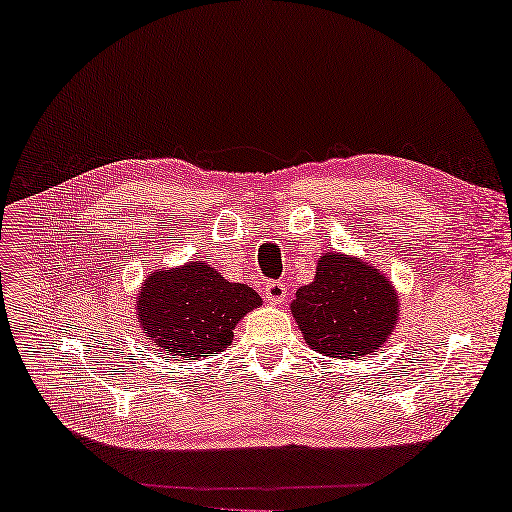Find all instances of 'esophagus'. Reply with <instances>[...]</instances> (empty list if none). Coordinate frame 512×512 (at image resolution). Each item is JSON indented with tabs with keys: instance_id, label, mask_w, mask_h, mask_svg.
<instances>
[{
	"instance_id": "obj_1",
	"label": "esophagus",
	"mask_w": 512,
	"mask_h": 512,
	"mask_svg": "<svg viewBox=\"0 0 512 512\" xmlns=\"http://www.w3.org/2000/svg\"><path fill=\"white\" fill-rule=\"evenodd\" d=\"M265 297L269 304H282L286 299V284L282 280H269L265 284Z\"/></svg>"
}]
</instances>
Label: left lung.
I'll return each instance as SVG.
<instances>
[{
    "instance_id": "left-lung-1",
    "label": "left lung",
    "mask_w": 512,
    "mask_h": 512,
    "mask_svg": "<svg viewBox=\"0 0 512 512\" xmlns=\"http://www.w3.org/2000/svg\"><path fill=\"white\" fill-rule=\"evenodd\" d=\"M291 310L315 352L360 358L380 350L393 332L397 297L378 269L343 254H326L315 280L297 291Z\"/></svg>"
}]
</instances>
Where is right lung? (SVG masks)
<instances>
[{"instance_id":"add662e5","label":"right lung","mask_w":512,"mask_h":512,"mask_svg":"<svg viewBox=\"0 0 512 512\" xmlns=\"http://www.w3.org/2000/svg\"><path fill=\"white\" fill-rule=\"evenodd\" d=\"M260 295L245 284L223 280L206 263L154 271L139 293V319L167 358L197 360L223 352L232 330Z\"/></svg>"}]
</instances>
